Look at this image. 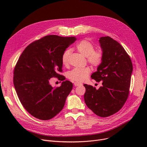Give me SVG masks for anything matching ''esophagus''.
I'll return each instance as SVG.
<instances>
[{
  "label": "esophagus",
  "mask_w": 147,
  "mask_h": 147,
  "mask_svg": "<svg viewBox=\"0 0 147 147\" xmlns=\"http://www.w3.org/2000/svg\"><path fill=\"white\" fill-rule=\"evenodd\" d=\"M74 85L75 86H79L82 85V83H78V82H75V83H74Z\"/></svg>",
  "instance_id": "1"
}]
</instances>
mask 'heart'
Masks as SVG:
<instances>
[{"label": "heart", "instance_id": "heart-1", "mask_svg": "<svg viewBox=\"0 0 147 147\" xmlns=\"http://www.w3.org/2000/svg\"><path fill=\"white\" fill-rule=\"evenodd\" d=\"M76 49L82 55L87 57L89 63L95 67L101 64L102 61V53L101 51H94V46L88 40H82L76 45ZM71 53V50L67 49L64 51L61 57L62 63L66 65L68 63V58ZM90 73L89 67L74 68L67 73V78L73 81L82 82L85 80Z\"/></svg>", "mask_w": 147, "mask_h": 147}]
</instances>
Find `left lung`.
I'll return each mask as SVG.
<instances>
[{"label":"left lung","mask_w":147,"mask_h":147,"mask_svg":"<svg viewBox=\"0 0 147 147\" xmlns=\"http://www.w3.org/2000/svg\"><path fill=\"white\" fill-rule=\"evenodd\" d=\"M102 61L91 78L102 81L98 89L86 84L84 99L86 105L99 117H106L119 111L127 99L133 71L132 61L123 46L109 36L99 40Z\"/></svg>","instance_id":"8db88e82"}]
</instances>
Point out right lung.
<instances>
[{
	"mask_svg": "<svg viewBox=\"0 0 147 147\" xmlns=\"http://www.w3.org/2000/svg\"><path fill=\"white\" fill-rule=\"evenodd\" d=\"M76 40V37L49 35L30 44L21 53L14 69L13 84L21 103L34 117L49 120L63 110L73 83L65 80L55 88L50 79L65 80L58 74L63 68L61 57Z\"/></svg>",
	"mask_w": 147,
	"mask_h": 147,
	"instance_id": "right-lung-1",
	"label": "right lung"
}]
</instances>
